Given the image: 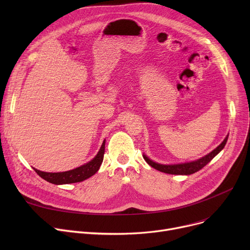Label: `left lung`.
<instances>
[{
	"label": "left lung",
	"mask_w": 250,
	"mask_h": 250,
	"mask_svg": "<svg viewBox=\"0 0 250 250\" xmlns=\"http://www.w3.org/2000/svg\"><path fill=\"white\" fill-rule=\"evenodd\" d=\"M229 134L226 136L220 145L214 149L212 152H209L206 156L202 157V158L194 160L191 162H186V163H178V164H161V163H157L151 160L149 157H147L145 154L143 155L144 159L145 161L152 166L153 168L159 170L161 172L168 173V174H175V175H190L196 171H199L203 167H205L209 161H211L215 156H217L223 149H224L227 140H228Z\"/></svg>",
	"instance_id": "obj_1"
}]
</instances>
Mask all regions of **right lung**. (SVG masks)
<instances>
[{
  "mask_svg": "<svg viewBox=\"0 0 250 250\" xmlns=\"http://www.w3.org/2000/svg\"><path fill=\"white\" fill-rule=\"evenodd\" d=\"M105 152V140L103 141L102 145L94 157L91 161L87 162L84 165H81L80 167H77L75 169L69 170V171L64 172H44L37 170L34 168L35 172L43 178L44 180L54 183V185H69V183H75L83 181L92 175H94L100 168V165L103 161V155Z\"/></svg>",
  "mask_w": 250,
  "mask_h": 250,
  "instance_id": "add662e5",
  "label": "right lung"
}]
</instances>
